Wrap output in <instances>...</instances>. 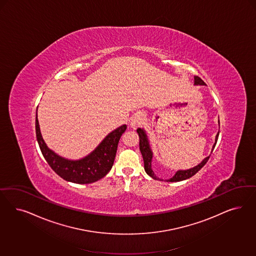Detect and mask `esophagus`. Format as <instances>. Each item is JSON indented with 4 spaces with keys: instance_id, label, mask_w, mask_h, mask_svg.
Returning a JSON list of instances; mask_svg holds the SVG:
<instances>
[{
    "instance_id": "34e87169",
    "label": "esophagus",
    "mask_w": 256,
    "mask_h": 256,
    "mask_svg": "<svg viewBox=\"0 0 256 256\" xmlns=\"http://www.w3.org/2000/svg\"><path fill=\"white\" fill-rule=\"evenodd\" d=\"M146 118V116L142 112H138L134 114V116L132 117V121H130V126L133 128H136L139 124H142L144 122Z\"/></svg>"
}]
</instances>
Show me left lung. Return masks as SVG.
<instances>
[{
  "mask_svg": "<svg viewBox=\"0 0 256 256\" xmlns=\"http://www.w3.org/2000/svg\"><path fill=\"white\" fill-rule=\"evenodd\" d=\"M194 84L195 86H206L204 82L202 80L201 78L198 77V76H195L194 77ZM137 132L139 134L140 137V151L142 153V158H144V170L146 172L149 176H151L152 178L156 179V180H158V178L156 176L154 172L152 170V158H153V153L151 151V148L149 146V142H148V136H146V133L144 132V128H139L137 130ZM220 133V132H218ZM218 133L216 136V140H215V144L213 146L212 150L215 148L216 144H217L218 138ZM210 156H206L200 164H198L197 166H195L194 168H190V169H188V170H179L176 172V174L172 178L168 179L167 181L168 182H178V181H182V180H185V179L190 178H192V176H194L198 170H201L202 168L204 166V164L208 162V160H210Z\"/></svg>",
  "mask_w": 256,
  "mask_h": 256,
  "instance_id": "left-lung-1",
  "label": "left lung"
}]
</instances>
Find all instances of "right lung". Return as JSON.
Segmentation results:
<instances>
[{"label": "right lung", "mask_w": 256, "mask_h": 256, "mask_svg": "<svg viewBox=\"0 0 256 256\" xmlns=\"http://www.w3.org/2000/svg\"><path fill=\"white\" fill-rule=\"evenodd\" d=\"M126 130V124L117 128L108 133L89 155L78 160H70L57 155L46 146L40 132L38 114L36 116V139L42 155L59 176L76 184L94 183L108 174L114 165L119 140Z\"/></svg>", "instance_id": "add662e5"}]
</instances>
